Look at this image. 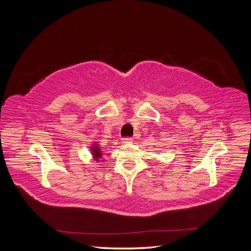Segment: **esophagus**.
<instances>
[{
  "instance_id": "esophagus-1",
  "label": "esophagus",
  "mask_w": 251,
  "mask_h": 251,
  "mask_svg": "<svg viewBox=\"0 0 251 251\" xmlns=\"http://www.w3.org/2000/svg\"><path fill=\"white\" fill-rule=\"evenodd\" d=\"M132 138L131 137H124L123 138V143H131Z\"/></svg>"
}]
</instances>
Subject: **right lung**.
<instances>
[{
  "instance_id": "right-lung-1",
  "label": "right lung",
  "mask_w": 251,
  "mask_h": 251,
  "mask_svg": "<svg viewBox=\"0 0 251 251\" xmlns=\"http://www.w3.org/2000/svg\"><path fill=\"white\" fill-rule=\"evenodd\" d=\"M94 151H93V155H94V157L96 158V159H98V158H100L101 157V153L100 151V149H98L97 147H95V148H92Z\"/></svg>"
}]
</instances>
